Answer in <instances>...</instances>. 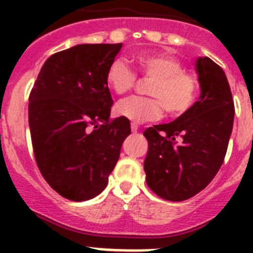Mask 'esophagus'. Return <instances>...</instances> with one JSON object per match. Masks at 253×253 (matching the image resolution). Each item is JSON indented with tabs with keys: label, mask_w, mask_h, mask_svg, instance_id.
Here are the masks:
<instances>
[{
	"label": "esophagus",
	"mask_w": 253,
	"mask_h": 253,
	"mask_svg": "<svg viewBox=\"0 0 253 253\" xmlns=\"http://www.w3.org/2000/svg\"><path fill=\"white\" fill-rule=\"evenodd\" d=\"M138 130H139V126H138L135 123H133V124H131V131H133V133H137Z\"/></svg>",
	"instance_id": "obj_1"
}]
</instances>
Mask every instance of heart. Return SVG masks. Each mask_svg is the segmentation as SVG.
<instances>
[{"instance_id": "1", "label": "heart", "mask_w": 253, "mask_h": 253, "mask_svg": "<svg viewBox=\"0 0 253 253\" xmlns=\"http://www.w3.org/2000/svg\"><path fill=\"white\" fill-rule=\"evenodd\" d=\"M138 67L148 77L154 78L149 87L153 97L131 96L115 106L116 115L133 123L160 119L163 107L173 116L190 110L196 99L198 82L191 73L184 71L180 60L166 54H140L135 58ZM135 73L122 59L113 60L106 71V84L118 95L133 87Z\"/></svg>"}]
</instances>
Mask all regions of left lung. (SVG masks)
<instances>
[{
    "instance_id": "left-lung-1",
    "label": "left lung",
    "mask_w": 253,
    "mask_h": 253,
    "mask_svg": "<svg viewBox=\"0 0 253 253\" xmlns=\"http://www.w3.org/2000/svg\"><path fill=\"white\" fill-rule=\"evenodd\" d=\"M195 71L198 101L173 122L143 133L148 140L147 184L169 202L193 198L209 185L224 161L233 129L234 105L224 71L208 57L196 59Z\"/></svg>"
}]
</instances>
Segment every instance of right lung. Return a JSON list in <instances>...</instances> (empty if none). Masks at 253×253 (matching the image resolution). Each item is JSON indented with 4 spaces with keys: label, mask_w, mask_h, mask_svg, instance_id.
I'll list each match as a JSON object with an SVG mask.
<instances>
[{
    "label": "right lung",
    "mask_w": 253,
    "mask_h": 253,
    "mask_svg": "<svg viewBox=\"0 0 253 253\" xmlns=\"http://www.w3.org/2000/svg\"><path fill=\"white\" fill-rule=\"evenodd\" d=\"M123 44H78L45 60L29 97V126L38 167L63 198L99 195L119 160L130 122H109L106 71Z\"/></svg>",
    "instance_id": "1"
}]
</instances>
